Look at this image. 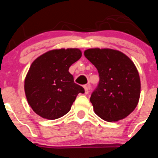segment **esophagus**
Returning a JSON list of instances; mask_svg holds the SVG:
<instances>
[{"instance_id": "1", "label": "esophagus", "mask_w": 158, "mask_h": 158, "mask_svg": "<svg viewBox=\"0 0 158 158\" xmlns=\"http://www.w3.org/2000/svg\"><path fill=\"white\" fill-rule=\"evenodd\" d=\"M84 89H85V94L87 95L89 92V85H84Z\"/></svg>"}]
</instances>
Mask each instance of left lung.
I'll use <instances>...</instances> for the list:
<instances>
[{"instance_id":"left-lung-1","label":"left lung","mask_w":158,"mask_h":158,"mask_svg":"<svg viewBox=\"0 0 158 158\" xmlns=\"http://www.w3.org/2000/svg\"><path fill=\"white\" fill-rule=\"evenodd\" d=\"M84 55L99 75V83L90 98L95 114L110 122L126 118L138 106L141 93L135 65L123 52L112 49H88Z\"/></svg>"}]
</instances>
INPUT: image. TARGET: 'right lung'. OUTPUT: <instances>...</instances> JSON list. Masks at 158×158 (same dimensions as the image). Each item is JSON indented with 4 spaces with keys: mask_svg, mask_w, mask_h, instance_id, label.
I'll return each mask as SVG.
<instances>
[{
    "mask_svg": "<svg viewBox=\"0 0 158 158\" xmlns=\"http://www.w3.org/2000/svg\"><path fill=\"white\" fill-rule=\"evenodd\" d=\"M81 56L79 49H57L32 63L25 78L24 91L28 104L38 115L49 120L59 118L69 112L78 94L85 92L69 72Z\"/></svg>",
    "mask_w": 158,
    "mask_h": 158,
    "instance_id": "1",
    "label": "right lung"
}]
</instances>
